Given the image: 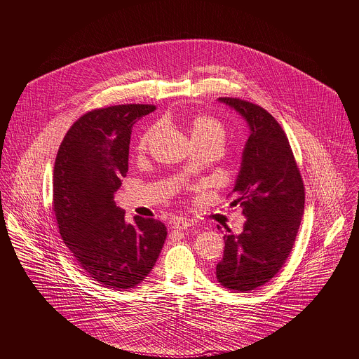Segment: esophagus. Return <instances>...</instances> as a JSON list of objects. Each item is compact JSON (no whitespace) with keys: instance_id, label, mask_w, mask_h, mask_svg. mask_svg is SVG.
Here are the masks:
<instances>
[{"instance_id":"34e87169","label":"esophagus","mask_w":359,"mask_h":359,"mask_svg":"<svg viewBox=\"0 0 359 359\" xmlns=\"http://www.w3.org/2000/svg\"><path fill=\"white\" fill-rule=\"evenodd\" d=\"M190 225H191V222H190L189 219H176V221L173 222V228L177 229V231L187 229Z\"/></svg>"}]
</instances>
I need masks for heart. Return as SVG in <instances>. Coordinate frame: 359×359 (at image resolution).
Segmentation results:
<instances>
[{"label": "heart", "mask_w": 359, "mask_h": 359, "mask_svg": "<svg viewBox=\"0 0 359 359\" xmlns=\"http://www.w3.org/2000/svg\"><path fill=\"white\" fill-rule=\"evenodd\" d=\"M155 133L156 128L151 127L141 135L137 144L138 154H144L148 149ZM190 137L193 144H214L222 148L226 138V131L219 119L211 115H196L190 121Z\"/></svg>", "instance_id": "obj_1"}]
</instances>
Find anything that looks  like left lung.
Wrapping results in <instances>:
<instances>
[{
    "label": "left lung",
    "instance_id": "left-lung-1",
    "mask_svg": "<svg viewBox=\"0 0 359 359\" xmlns=\"http://www.w3.org/2000/svg\"><path fill=\"white\" fill-rule=\"evenodd\" d=\"M250 127L241 169L229 193L231 207H241L247 221L240 235L224 233V257L217 280L233 292H250L269 282L285 265L304 212V184L289 140L262 107L219 97Z\"/></svg>",
    "mask_w": 359,
    "mask_h": 359
}]
</instances>
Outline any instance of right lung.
<instances>
[{"mask_svg":"<svg viewBox=\"0 0 359 359\" xmlns=\"http://www.w3.org/2000/svg\"><path fill=\"white\" fill-rule=\"evenodd\" d=\"M151 104L88 111L70 127L53 169V211L59 232L81 271L104 287L130 289L152 271L166 240L159 219L134 217L114 194L128 172L133 126Z\"/></svg>","mask_w":359,"mask_h":359,"instance_id":"right-lung-1","label":"right lung"}]
</instances>
